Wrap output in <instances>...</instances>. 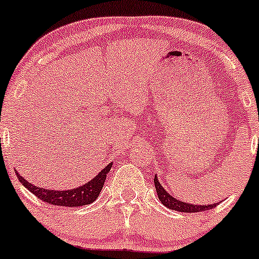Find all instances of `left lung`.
<instances>
[{
    "label": "left lung",
    "instance_id": "obj_1",
    "mask_svg": "<svg viewBox=\"0 0 259 259\" xmlns=\"http://www.w3.org/2000/svg\"><path fill=\"white\" fill-rule=\"evenodd\" d=\"M154 185L155 190H157V195L159 197L160 202L170 210L179 211V212H201V211L210 210L213 208L218 204L212 205H194V204H188V202H183L180 200L175 199L174 196H171L170 194L166 193L165 189L160 185L159 180H158L157 175L154 177Z\"/></svg>",
    "mask_w": 259,
    "mask_h": 259
}]
</instances>
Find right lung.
<instances>
[{
  "instance_id": "obj_1",
  "label": "right lung",
  "mask_w": 259,
  "mask_h": 259,
  "mask_svg": "<svg viewBox=\"0 0 259 259\" xmlns=\"http://www.w3.org/2000/svg\"><path fill=\"white\" fill-rule=\"evenodd\" d=\"M112 168V163L105 166L94 179L88 182L86 184L79 186V188L71 189V190H49V189L38 188V186L30 184L28 180L22 178L17 171L18 180L21 184L27 188L32 194H34L38 199L41 201L49 202L52 205L57 206H65V207H76L82 206V205H89L94 202L99 197V194L101 193L102 186H104L105 180H106V174Z\"/></svg>"
}]
</instances>
